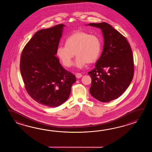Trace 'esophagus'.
<instances>
[{
    "instance_id": "34e87169",
    "label": "esophagus",
    "mask_w": 152,
    "mask_h": 152,
    "mask_svg": "<svg viewBox=\"0 0 152 152\" xmlns=\"http://www.w3.org/2000/svg\"><path fill=\"white\" fill-rule=\"evenodd\" d=\"M75 76H76L77 78H80V77H82L83 75H81V73H77L76 75H75Z\"/></svg>"
}]
</instances>
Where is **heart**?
Instances as JSON below:
<instances>
[{
    "mask_svg": "<svg viewBox=\"0 0 152 152\" xmlns=\"http://www.w3.org/2000/svg\"><path fill=\"white\" fill-rule=\"evenodd\" d=\"M65 45H59L56 54L62 64L71 67L75 53L77 58L75 66L82 69L87 63H92L99 58L102 51V42L95 35L84 31H77L69 36L66 40Z\"/></svg>",
    "mask_w": 152,
    "mask_h": 152,
    "instance_id": "heart-1",
    "label": "heart"
}]
</instances>
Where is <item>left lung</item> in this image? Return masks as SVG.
<instances>
[{
  "label": "left lung",
  "mask_w": 152,
  "mask_h": 152,
  "mask_svg": "<svg viewBox=\"0 0 152 152\" xmlns=\"http://www.w3.org/2000/svg\"><path fill=\"white\" fill-rule=\"evenodd\" d=\"M88 26L102 30L104 44L96 67L89 72L93 97L102 102H109L120 97L126 90L134 76L132 50L126 38L106 22Z\"/></svg>",
  "instance_id": "8db88e82"
}]
</instances>
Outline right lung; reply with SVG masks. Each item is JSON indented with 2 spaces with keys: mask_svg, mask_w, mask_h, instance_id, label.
<instances>
[{
  "mask_svg": "<svg viewBox=\"0 0 152 152\" xmlns=\"http://www.w3.org/2000/svg\"><path fill=\"white\" fill-rule=\"evenodd\" d=\"M65 26L37 31L20 56V71L26 90L34 100L48 107H58L67 100L77 80L55 56Z\"/></svg>",
  "mask_w": 152,
  "mask_h": 152,
  "instance_id": "obj_1",
  "label": "right lung"
}]
</instances>
